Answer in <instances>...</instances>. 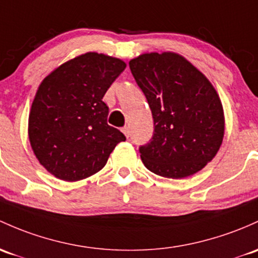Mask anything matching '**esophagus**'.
<instances>
[{"instance_id": "1", "label": "esophagus", "mask_w": 258, "mask_h": 258, "mask_svg": "<svg viewBox=\"0 0 258 258\" xmlns=\"http://www.w3.org/2000/svg\"><path fill=\"white\" fill-rule=\"evenodd\" d=\"M121 132L124 133V135H125L126 138L130 137V129H129V126H124V128L121 129Z\"/></svg>"}]
</instances>
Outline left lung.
I'll return each instance as SVG.
<instances>
[{"label": "left lung", "mask_w": 258, "mask_h": 258, "mask_svg": "<svg viewBox=\"0 0 258 258\" xmlns=\"http://www.w3.org/2000/svg\"><path fill=\"white\" fill-rule=\"evenodd\" d=\"M130 71L146 97L154 134L139 152L148 170L167 178L201 171L223 143L220 98L201 71L173 52L130 60Z\"/></svg>", "instance_id": "1"}]
</instances>
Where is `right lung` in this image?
Wrapping results in <instances>:
<instances>
[{
  "label": "right lung",
  "instance_id": "obj_1",
  "mask_svg": "<svg viewBox=\"0 0 258 258\" xmlns=\"http://www.w3.org/2000/svg\"><path fill=\"white\" fill-rule=\"evenodd\" d=\"M125 63L97 52L77 56L46 76L29 114V141L49 172L80 181L104 167L110 152L125 140L108 125L107 90Z\"/></svg>",
  "mask_w": 258,
  "mask_h": 258
}]
</instances>
